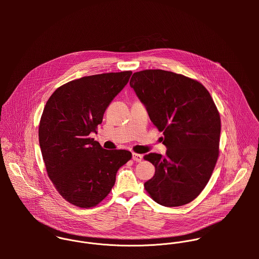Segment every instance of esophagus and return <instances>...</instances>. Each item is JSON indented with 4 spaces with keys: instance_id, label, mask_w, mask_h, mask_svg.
Instances as JSON below:
<instances>
[{
    "instance_id": "obj_1",
    "label": "esophagus",
    "mask_w": 259,
    "mask_h": 259,
    "mask_svg": "<svg viewBox=\"0 0 259 259\" xmlns=\"http://www.w3.org/2000/svg\"><path fill=\"white\" fill-rule=\"evenodd\" d=\"M133 159H134L135 161H137V162H140V161H142V159H143V155L135 152V153H133Z\"/></svg>"
}]
</instances>
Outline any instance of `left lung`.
Masks as SVG:
<instances>
[{"label":"left lung","mask_w":259,"mask_h":259,"mask_svg":"<svg viewBox=\"0 0 259 259\" xmlns=\"http://www.w3.org/2000/svg\"><path fill=\"white\" fill-rule=\"evenodd\" d=\"M130 84L167 148L164 156H144L155 167L147 192L163 206L189 203L207 185L220 155L222 121L209 92L196 79L163 70L137 72Z\"/></svg>","instance_id":"1"}]
</instances>
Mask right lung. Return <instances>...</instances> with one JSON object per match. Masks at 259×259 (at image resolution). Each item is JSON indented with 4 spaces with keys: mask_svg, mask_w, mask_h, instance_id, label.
<instances>
[{
    "mask_svg": "<svg viewBox=\"0 0 259 259\" xmlns=\"http://www.w3.org/2000/svg\"><path fill=\"white\" fill-rule=\"evenodd\" d=\"M132 71L94 74L58 88L38 125L47 174L58 192L80 208L97 206L111 192L119 167L132 158L125 149H104L91 137L127 83Z\"/></svg>",
    "mask_w": 259,
    "mask_h": 259,
    "instance_id": "add662e5",
    "label": "right lung"
}]
</instances>
